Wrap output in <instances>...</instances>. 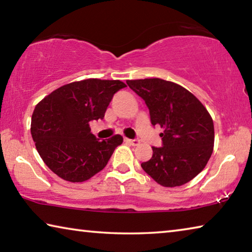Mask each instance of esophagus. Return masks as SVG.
Instances as JSON below:
<instances>
[{
    "instance_id": "34e87169",
    "label": "esophagus",
    "mask_w": 252,
    "mask_h": 252,
    "mask_svg": "<svg viewBox=\"0 0 252 252\" xmlns=\"http://www.w3.org/2000/svg\"><path fill=\"white\" fill-rule=\"evenodd\" d=\"M125 141L132 144V146H138V144L140 143V140L139 139H125Z\"/></svg>"
}]
</instances>
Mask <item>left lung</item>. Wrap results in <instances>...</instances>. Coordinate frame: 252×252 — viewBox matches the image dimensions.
I'll list each match as a JSON object with an SVG mask.
<instances>
[{"label": "left lung", "instance_id": "1", "mask_svg": "<svg viewBox=\"0 0 252 252\" xmlns=\"http://www.w3.org/2000/svg\"><path fill=\"white\" fill-rule=\"evenodd\" d=\"M146 102L152 126H160L163 147H152L142 169L159 185L180 187L198 176L213 151L215 127L208 110L181 85L162 79L127 80Z\"/></svg>", "mask_w": 252, "mask_h": 252}]
</instances>
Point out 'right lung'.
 I'll return each mask as SVG.
<instances>
[{"label": "right lung", "instance_id": "obj_1", "mask_svg": "<svg viewBox=\"0 0 252 252\" xmlns=\"http://www.w3.org/2000/svg\"><path fill=\"white\" fill-rule=\"evenodd\" d=\"M126 85L120 80L87 79L60 87L36 104L31 134L44 163L58 177L83 182L103 169L120 134L99 140L90 121L104 118L113 94Z\"/></svg>", "mask_w": 252, "mask_h": 252}]
</instances>
